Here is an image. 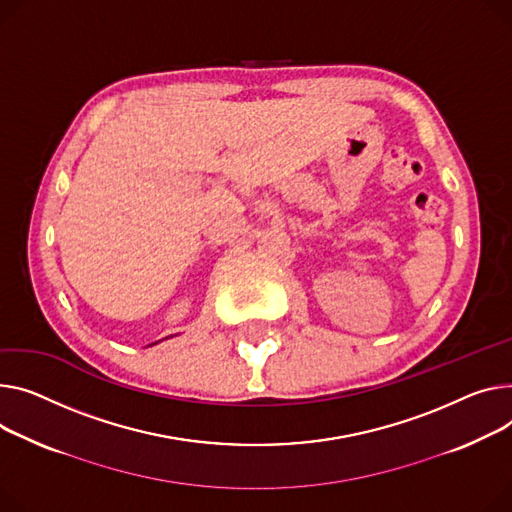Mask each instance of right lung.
<instances>
[{
    "label": "right lung",
    "mask_w": 512,
    "mask_h": 512,
    "mask_svg": "<svg viewBox=\"0 0 512 512\" xmlns=\"http://www.w3.org/2000/svg\"><path fill=\"white\" fill-rule=\"evenodd\" d=\"M170 337H173V335H170ZM156 344H158V342H156ZM150 346H154V344H150Z\"/></svg>",
    "instance_id": "1"
}]
</instances>
